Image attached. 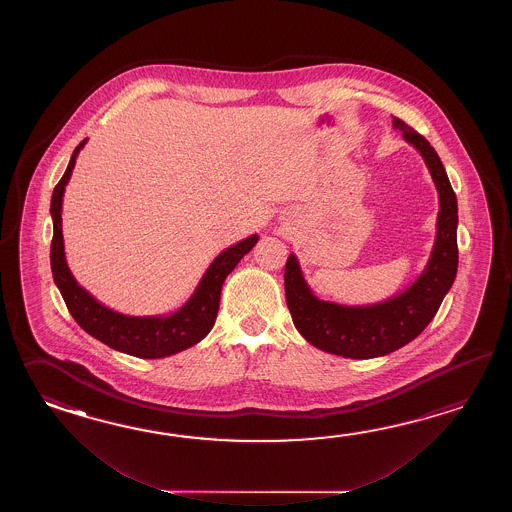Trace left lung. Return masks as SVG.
Listing matches in <instances>:
<instances>
[{
	"label": "left lung",
	"mask_w": 512,
	"mask_h": 512,
	"mask_svg": "<svg viewBox=\"0 0 512 512\" xmlns=\"http://www.w3.org/2000/svg\"><path fill=\"white\" fill-rule=\"evenodd\" d=\"M392 122L425 159L439 194L434 249L425 271L406 291L379 304L342 305L311 291L294 254L285 263V300L294 327L315 348L346 359L384 357L419 337L456 280L457 199L445 166L423 135L397 117Z\"/></svg>",
	"instance_id": "left-lung-1"
}]
</instances>
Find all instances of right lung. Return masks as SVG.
I'll return each instance as SVG.
<instances>
[{"mask_svg": "<svg viewBox=\"0 0 512 512\" xmlns=\"http://www.w3.org/2000/svg\"><path fill=\"white\" fill-rule=\"evenodd\" d=\"M86 142L87 139H84L75 148L71 161L67 164L66 174L58 181L51 197V271L69 313L77 320L78 326L91 337L97 338L111 349H117L139 359H164L183 349L192 348L199 340L207 337L210 329L214 327L225 278L234 271L241 258L258 243L260 236L252 234L221 252L218 258L210 263L188 302L172 315L130 316L109 309L87 293L84 287L78 285L75 276L67 267L64 252L62 201L77 163L78 153Z\"/></svg>", "mask_w": 512, "mask_h": 512, "instance_id": "1", "label": "right lung"}]
</instances>
